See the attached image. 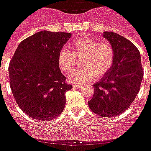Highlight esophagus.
<instances>
[{"instance_id": "1", "label": "esophagus", "mask_w": 151, "mask_h": 151, "mask_svg": "<svg viewBox=\"0 0 151 151\" xmlns=\"http://www.w3.org/2000/svg\"><path fill=\"white\" fill-rule=\"evenodd\" d=\"M73 86L74 89H81L82 87H83V85L81 84H73Z\"/></svg>"}]
</instances>
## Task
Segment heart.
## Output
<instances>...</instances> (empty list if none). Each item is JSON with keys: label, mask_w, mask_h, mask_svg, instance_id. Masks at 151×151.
<instances>
[{"label": "heart", "mask_w": 151, "mask_h": 151, "mask_svg": "<svg viewBox=\"0 0 151 151\" xmlns=\"http://www.w3.org/2000/svg\"><path fill=\"white\" fill-rule=\"evenodd\" d=\"M72 52L62 49L58 52V64L64 73L74 68L77 59H81L82 68L76 69L68 76L70 82L80 83L95 77L100 78L111 70L115 59V51L109 42L83 37L72 42Z\"/></svg>", "instance_id": "obj_1"}]
</instances>
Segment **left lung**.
I'll return each mask as SVG.
<instances>
[{
	"instance_id": "8db88e82",
	"label": "left lung",
	"mask_w": 151,
	"mask_h": 151,
	"mask_svg": "<svg viewBox=\"0 0 151 151\" xmlns=\"http://www.w3.org/2000/svg\"><path fill=\"white\" fill-rule=\"evenodd\" d=\"M103 37L113 46L115 59L111 70L93 85L94 94L88 104L97 115L110 117L121 114L134 102L144 71L140 52L130 41L110 32H104Z\"/></svg>"
}]
</instances>
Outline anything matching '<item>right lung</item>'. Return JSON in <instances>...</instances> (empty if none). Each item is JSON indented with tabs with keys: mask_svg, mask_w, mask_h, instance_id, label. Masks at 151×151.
I'll return each mask as SVG.
<instances>
[{
	"mask_svg": "<svg viewBox=\"0 0 151 151\" xmlns=\"http://www.w3.org/2000/svg\"><path fill=\"white\" fill-rule=\"evenodd\" d=\"M72 34L42 31L17 46L8 68L10 86L18 106L33 119L47 121L62 113L65 83L58 64V52Z\"/></svg>",
	"mask_w": 151,
	"mask_h": 151,
	"instance_id": "1",
	"label": "right lung"
}]
</instances>
